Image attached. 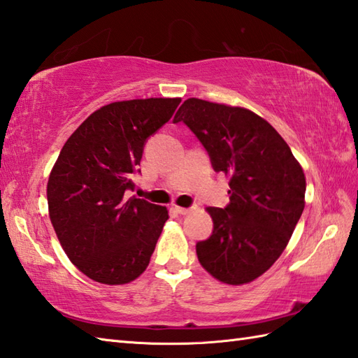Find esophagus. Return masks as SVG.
Segmentation results:
<instances>
[{
    "instance_id": "34e87169",
    "label": "esophagus",
    "mask_w": 358,
    "mask_h": 358,
    "mask_svg": "<svg viewBox=\"0 0 358 358\" xmlns=\"http://www.w3.org/2000/svg\"><path fill=\"white\" fill-rule=\"evenodd\" d=\"M173 210L180 215H189L194 210V207H180V206H173Z\"/></svg>"
}]
</instances>
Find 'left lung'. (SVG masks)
I'll return each instance as SVG.
<instances>
[{
  "mask_svg": "<svg viewBox=\"0 0 358 358\" xmlns=\"http://www.w3.org/2000/svg\"><path fill=\"white\" fill-rule=\"evenodd\" d=\"M185 122L229 177L226 209L207 207L209 239L196 244L203 268L222 284L243 285L278 261L305 207V173L279 132L247 108L190 97L173 123Z\"/></svg>",
  "mask_w": 358,
  "mask_h": 358,
  "instance_id": "obj_1",
  "label": "left lung"
}]
</instances>
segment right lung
I'll use <instances>...</instances> for the list:
<instances>
[{"instance_id": "add662e5", "label": "right lung", "mask_w": 358, "mask_h": 358, "mask_svg": "<svg viewBox=\"0 0 358 358\" xmlns=\"http://www.w3.org/2000/svg\"><path fill=\"white\" fill-rule=\"evenodd\" d=\"M180 97L108 103L65 141L47 182L48 215L78 270L105 285H123L146 270L169 215L127 190L145 141L169 122Z\"/></svg>"}]
</instances>
